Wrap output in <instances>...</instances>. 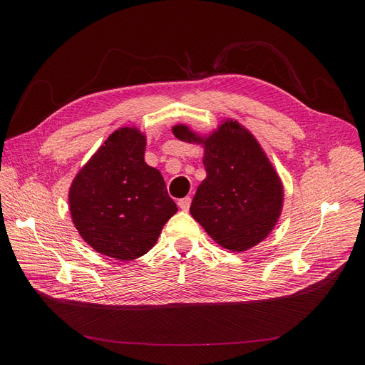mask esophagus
Masks as SVG:
<instances>
[{
  "label": "esophagus",
  "instance_id": "34e87169",
  "mask_svg": "<svg viewBox=\"0 0 365 365\" xmlns=\"http://www.w3.org/2000/svg\"><path fill=\"white\" fill-rule=\"evenodd\" d=\"M190 204H192L190 196H185V197H182V200L178 201V207L182 210V212H187V210L190 208Z\"/></svg>",
  "mask_w": 365,
  "mask_h": 365
}]
</instances>
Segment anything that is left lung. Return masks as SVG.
Wrapping results in <instances>:
<instances>
[{"mask_svg": "<svg viewBox=\"0 0 365 365\" xmlns=\"http://www.w3.org/2000/svg\"><path fill=\"white\" fill-rule=\"evenodd\" d=\"M173 135L202 143L207 178L200 184L190 213L220 247L247 251L267 237L277 224L283 187L257 140L237 121L227 120L208 138L184 125Z\"/></svg>", "mask_w": 365, "mask_h": 365, "instance_id": "obj_1", "label": "left lung"}]
</instances>
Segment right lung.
Instances as JSON below:
<instances>
[{
    "instance_id": "obj_1",
    "label": "right lung",
    "mask_w": 365,
    "mask_h": 365,
    "mask_svg": "<svg viewBox=\"0 0 365 365\" xmlns=\"http://www.w3.org/2000/svg\"><path fill=\"white\" fill-rule=\"evenodd\" d=\"M145 149L138 129L120 128L70 187L74 227L97 252L118 260L146 254L178 210L160 170L145 163Z\"/></svg>"
}]
</instances>
